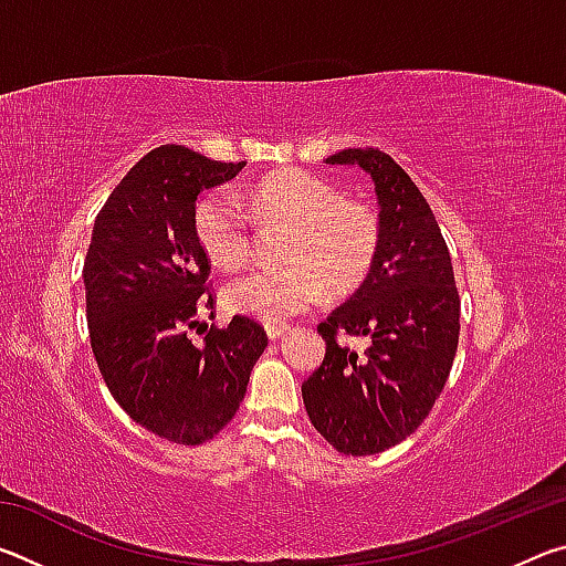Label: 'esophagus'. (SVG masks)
I'll list each match as a JSON object with an SVG mask.
<instances>
[{
  "mask_svg": "<svg viewBox=\"0 0 566 566\" xmlns=\"http://www.w3.org/2000/svg\"><path fill=\"white\" fill-rule=\"evenodd\" d=\"M264 329H266V337H270V339H280L282 334L290 329V324H286V322H266Z\"/></svg>",
  "mask_w": 566,
  "mask_h": 566,
  "instance_id": "1",
  "label": "esophagus"
}]
</instances>
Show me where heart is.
<instances>
[{
	"mask_svg": "<svg viewBox=\"0 0 566 566\" xmlns=\"http://www.w3.org/2000/svg\"><path fill=\"white\" fill-rule=\"evenodd\" d=\"M262 219L292 224L282 247L286 264L254 270L227 286V302L266 322H282L317 304L324 286L347 294L375 266L381 222L371 202L342 195L337 185L306 169H282L247 191ZM195 234L217 266L239 270L252 256V224L232 191L217 189L195 207Z\"/></svg>",
	"mask_w": 566,
	"mask_h": 566,
	"instance_id": "b5f03b06",
	"label": "heart"
}]
</instances>
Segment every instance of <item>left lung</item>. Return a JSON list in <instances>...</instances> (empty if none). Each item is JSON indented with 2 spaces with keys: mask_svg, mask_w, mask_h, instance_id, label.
Listing matches in <instances>:
<instances>
[{
  "mask_svg": "<svg viewBox=\"0 0 566 566\" xmlns=\"http://www.w3.org/2000/svg\"><path fill=\"white\" fill-rule=\"evenodd\" d=\"M327 165H359L379 199L375 266L317 332L327 352L302 385L306 415L342 454L367 457L399 444L442 395L459 344L452 256L415 181L375 147L344 149ZM369 336L364 355L336 337Z\"/></svg>",
  "mask_w": 566,
  "mask_h": 566,
  "instance_id": "1",
  "label": "left lung"
}]
</instances>
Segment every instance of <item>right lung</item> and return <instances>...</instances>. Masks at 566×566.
Here are the masks:
<instances>
[{
    "mask_svg": "<svg viewBox=\"0 0 566 566\" xmlns=\"http://www.w3.org/2000/svg\"><path fill=\"white\" fill-rule=\"evenodd\" d=\"M187 147L151 149L94 219L84 260L94 359L127 415L167 442L205 444L234 419L266 347L260 322L234 314L202 344L187 334L214 310L209 256L195 234L202 189L239 175ZM207 329V327H205Z\"/></svg>",
    "mask_w": 566,
    "mask_h": 566,
    "instance_id": "1",
    "label": "right lung"
}]
</instances>
